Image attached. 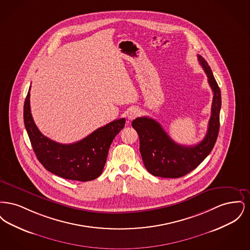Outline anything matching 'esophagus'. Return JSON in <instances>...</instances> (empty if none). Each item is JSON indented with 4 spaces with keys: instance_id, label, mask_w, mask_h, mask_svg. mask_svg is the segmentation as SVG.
<instances>
[{
    "instance_id": "obj_1",
    "label": "esophagus",
    "mask_w": 250,
    "mask_h": 250,
    "mask_svg": "<svg viewBox=\"0 0 250 250\" xmlns=\"http://www.w3.org/2000/svg\"><path fill=\"white\" fill-rule=\"evenodd\" d=\"M139 114H140V110L138 108H136V107H133V108H131V109L128 110L127 118H128V120L132 121V120L135 119L136 117H138Z\"/></svg>"
}]
</instances>
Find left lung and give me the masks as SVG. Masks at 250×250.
I'll list each match as a JSON object with an SVG mask.
<instances>
[{
  "instance_id": "8db88e82",
  "label": "left lung",
  "mask_w": 250,
  "mask_h": 250,
  "mask_svg": "<svg viewBox=\"0 0 250 250\" xmlns=\"http://www.w3.org/2000/svg\"><path fill=\"white\" fill-rule=\"evenodd\" d=\"M198 59L214 93L208 130L201 143L193 146L178 144L169 138L158 122L147 116L138 117L132 122L133 128L139 134L143 164L155 176L163 178L185 176L202 163L216 142L221 108L220 89L207 62L201 55H198Z\"/></svg>"
}]
</instances>
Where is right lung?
<instances>
[{
	"mask_svg": "<svg viewBox=\"0 0 250 250\" xmlns=\"http://www.w3.org/2000/svg\"><path fill=\"white\" fill-rule=\"evenodd\" d=\"M30 90L23 108L25 128L39 162L62 178L87 182L97 178L106 164L109 146L125 126V119L115 120L97 128L83 140L62 144L44 136L34 122L30 107Z\"/></svg>",
	"mask_w": 250,
	"mask_h": 250,
	"instance_id": "obj_1",
	"label": "right lung"
}]
</instances>
